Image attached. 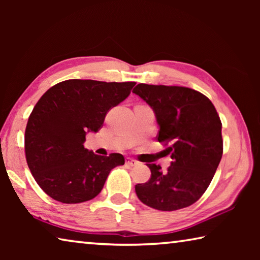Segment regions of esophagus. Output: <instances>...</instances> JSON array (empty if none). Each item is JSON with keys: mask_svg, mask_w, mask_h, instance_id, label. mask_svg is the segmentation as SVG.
<instances>
[{"mask_svg": "<svg viewBox=\"0 0 260 260\" xmlns=\"http://www.w3.org/2000/svg\"><path fill=\"white\" fill-rule=\"evenodd\" d=\"M126 164H127V165H129V166H135V165H138L139 162L136 161L135 159H132V158L127 157V158H126Z\"/></svg>", "mask_w": 260, "mask_h": 260, "instance_id": "obj_1", "label": "esophagus"}]
</instances>
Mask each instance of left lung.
Here are the masks:
<instances>
[{
  "instance_id": "8db88e82",
  "label": "left lung",
  "mask_w": 260,
  "mask_h": 260,
  "mask_svg": "<svg viewBox=\"0 0 260 260\" xmlns=\"http://www.w3.org/2000/svg\"><path fill=\"white\" fill-rule=\"evenodd\" d=\"M133 93L155 113L159 142H171V166L164 173L147 164L151 178L138 183L135 192L143 204L175 211L195 203L208 189L222 157L221 121L212 102L187 87L139 83Z\"/></svg>"
}]
</instances>
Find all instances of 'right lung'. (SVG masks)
Returning <instances> with one entry per match:
<instances>
[{
    "mask_svg": "<svg viewBox=\"0 0 260 260\" xmlns=\"http://www.w3.org/2000/svg\"><path fill=\"white\" fill-rule=\"evenodd\" d=\"M134 85L72 79L57 83L39 100L26 126L25 153L35 181L51 199L67 204L93 200L110 171L125 164L120 153L95 155L83 142Z\"/></svg>",
    "mask_w": 260,
    "mask_h": 260,
    "instance_id": "add662e5",
    "label": "right lung"
}]
</instances>
